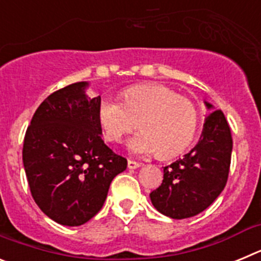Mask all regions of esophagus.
I'll use <instances>...</instances> for the list:
<instances>
[{"label": "esophagus", "mask_w": 261, "mask_h": 261, "mask_svg": "<svg viewBox=\"0 0 261 261\" xmlns=\"http://www.w3.org/2000/svg\"><path fill=\"white\" fill-rule=\"evenodd\" d=\"M141 166V163L136 162V161H133V159H128V167L132 168V170H135V168L140 167Z\"/></svg>", "instance_id": "esophagus-1"}]
</instances>
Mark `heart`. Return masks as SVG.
I'll list each match as a JSON object with an SVG mask.
<instances>
[{"label":"heart","instance_id":"heart-1","mask_svg":"<svg viewBox=\"0 0 261 261\" xmlns=\"http://www.w3.org/2000/svg\"><path fill=\"white\" fill-rule=\"evenodd\" d=\"M121 99L103 98L98 105V121L108 142L121 138L138 125L141 130L128 142L138 155L158 153L170 158L190 146L197 130L199 112L195 103L161 84L126 87Z\"/></svg>","mask_w":261,"mask_h":261}]
</instances>
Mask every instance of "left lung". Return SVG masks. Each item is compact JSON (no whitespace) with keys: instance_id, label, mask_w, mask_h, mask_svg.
I'll return each instance as SVG.
<instances>
[{"instance_id":"1","label":"left lung","mask_w":261,"mask_h":261,"mask_svg":"<svg viewBox=\"0 0 261 261\" xmlns=\"http://www.w3.org/2000/svg\"><path fill=\"white\" fill-rule=\"evenodd\" d=\"M208 108H212L206 103ZM232 138L221 110L205 120L199 142L188 154L163 167L162 184L150 193L154 208L175 220L201 213L227 183Z\"/></svg>"}]
</instances>
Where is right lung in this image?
Instances as JSON below:
<instances>
[{"label": "right lung", "mask_w": 261, "mask_h": 261, "mask_svg": "<svg viewBox=\"0 0 261 261\" xmlns=\"http://www.w3.org/2000/svg\"><path fill=\"white\" fill-rule=\"evenodd\" d=\"M75 82L50 94L38 107L23 144V166L31 195L41 212L65 226L91 220L107 197L126 159L100 137V96L85 94Z\"/></svg>", "instance_id": "obj_1"}]
</instances>
